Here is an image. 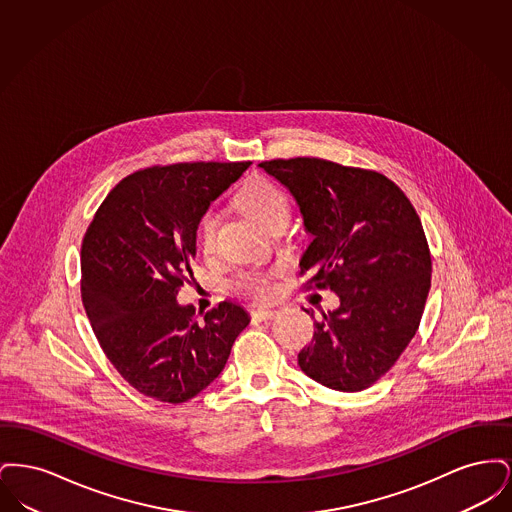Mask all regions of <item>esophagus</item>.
Returning <instances> with one entry per match:
<instances>
[{
	"instance_id": "1",
	"label": "esophagus",
	"mask_w": 512,
	"mask_h": 512,
	"mask_svg": "<svg viewBox=\"0 0 512 512\" xmlns=\"http://www.w3.org/2000/svg\"><path fill=\"white\" fill-rule=\"evenodd\" d=\"M276 315H278V311L268 309V307H259V309L251 311V317L259 318V320H272Z\"/></svg>"
}]
</instances>
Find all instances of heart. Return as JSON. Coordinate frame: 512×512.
Wrapping results in <instances>:
<instances>
[{
	"instance_id": "obj_1",
	"label": "heart",
	"mask_w": 512,
	"mask_h": 512,
	"mask_svg": "<svg viewBox=\"0 0 512 512\" xmlns=\"http://www.w3.org/2000/svg\"><path fill=\"white\" fill-rule=\"evenodd\" d=\"M238 205L257 224L270 228V224L280 217H288V199L265 178H255L244 184L238 192ZM219 232V215L215 211H207L197 226V242L205 255H211L217 245ZM280 274V267L247 268L236 274L232 286L238 293H244L253 299H268L274 293V278Z\"/></svg>"
}]
</instances>
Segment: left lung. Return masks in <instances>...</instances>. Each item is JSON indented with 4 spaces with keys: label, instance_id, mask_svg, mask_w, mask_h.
Masks as SVG:
<instances>
[{
    "label": "left lung",
    "instance_id": "1",
    "mask_svg": "<svg viewBox=\"0 0 512 512\" xmlns=\"http://www.w3.org/2000/svg\"><path fill=\"white\" fill-rule=\"evenodd\" d=\"M259 167L292 192L313 236L301 259V274L313 272L307 290L340 295L297 363L330 390H366L413 340L430 292L432 255L413 203L380 172L318 157Z\"/></svg>",
    "mask_w": 512,
    "mask_h": 512
}]
</instances>
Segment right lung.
<instances>
[{
    "label": "right lung",
    "mask_w": 512,
    "mask_h": 512,
    "mask_svg": "<svg viewBox=\"0 0 512 512\" xmlns=\"http://www.w3.org/2000/svg\"><path fill=\"white\" fill-rule=\"evenodd\" d=\"M251 163H176L132 172L107 194L80 249V292L111 365L134 388L184 403L226 365L249 317L236 303L197 320L176 295L194 278L199 219Z\"/></svg>",
    "instance_id": "add662e5"
}]
</instances>
